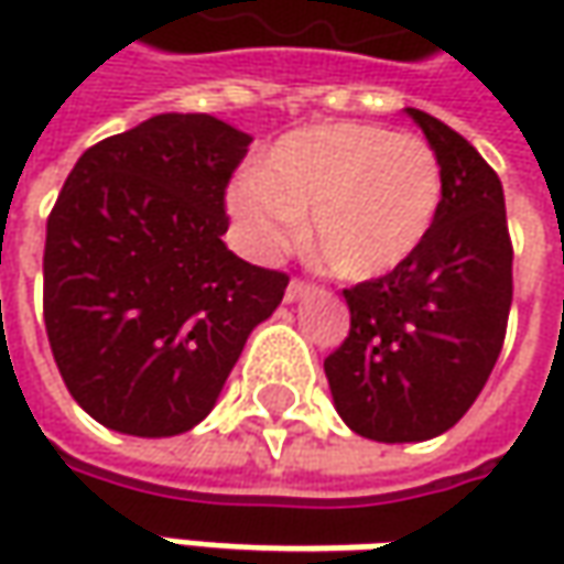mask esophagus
I'll use <instances>...</instances> for the list:
<instances>
[{"label": "esophagus", "mask_w": 564, "mask_h": 564, "mask_svg": "<svg viewBox=\"0 0 564 564\" xmlns=\"http://www.w3.org/2000/svg\"><path fill=\"white\" fill-rule=\"evenodd\" d=\"M304 292H311V282H307V279H292L289 289H285V301L292 304V301H297Z\"/></svg>", "instance_id": "obj_1"}]
</instances>
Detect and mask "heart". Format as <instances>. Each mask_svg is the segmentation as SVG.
Here are the masks:
<instances>
[{
    "label": "heart",
    "mask_w": 564,
    "mask_h": 564,
    "mask_svg": "<svg viewBox=\"0 0 564 564\" xmlns=\"http://www.w3.org/2000/svg\"><path fill=\"white\" fill-rule=\"evenodd\" d=\"M228 204L253 253L289 248L311 209V248L341 279H377L421 248L443 204V165L417 134L326 121L279 138Z\"/></svg>",
    "instance_id": "b5f03b06"
}]
</instances>
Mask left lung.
<instances>
[{"label": "left lung", "mask_w": 564, "mask_h": 564, "mask_svg": "<svg viewBox=\"0 0 564 564\" xmlns=\"http://www.w3.org/2000/svg\"><path fill=\"white\" fill-rule=\"evenodd\" d=\"M408 116L440 156L443 204L401 267L341 292L351 329L323 360L341 421L377 443H421L462 421L499 360L511 311L499 175L445 121Z\"/></svg>", "instance_id": "left-lung-1"}]
</instances>
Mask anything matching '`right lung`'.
Wrapping results in <instances>:
<instances>
[{"label": "right lung", "instance_id": "obj_1", "mask_svg": "<svg viewBox=\"0 0 564 564\" xmlns=\"http://www.w3.org/2000/svg\"><path fill=\"white\" fill-rule=\"evenodd\" d=\"M250 134L165 112L84 150L46 219L43 323L72 399L128 436L204 421L289 275L223 245Z\"/></svg>", "mask_w": 564, "mask_h": 564}]
</instances>
